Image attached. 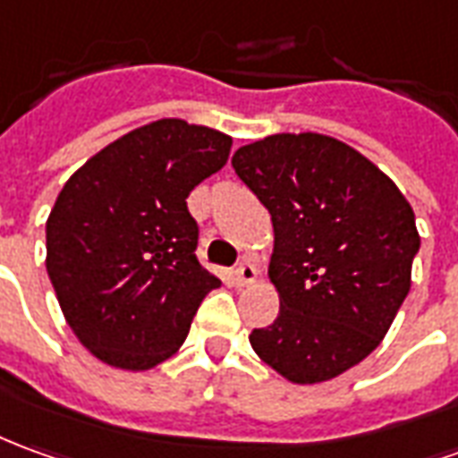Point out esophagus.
Returning <instances> with one entry per match:
<instances>
[{
  "label": "esophagus",
  "mask_w": 458,
  "mask_h": 458,
  "mask_svg": "<svg viewBox=\"0 0 458 458\" xmlns=\"http://www.w3.org/2000/svg\"><path fill=\"white\" fill-rule=\"evenodd\" d=\"M255 277H258V270H255V265L250 260H242L238 265V270H235V283L240 287H245V284L255 283Z\"/></svg>",
  "instance_id": "34e87169"
}]
</instances>
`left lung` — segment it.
<instances>
[{
  "mask_svg": "<svg viewBox=\"0 0 458 458\" xmlns=\"http://www.w3.org/2000/svg\"><path fill=\"white\" fill-rule=\"evenodd\" d=\"M233 168L275 233L280 312L252 329V350L293 385L340 377L379 347L411 287L414 210L369 158L322 133L265 136Z\"/></svg>",
  "mask_w": 458,
  "mask_h": 458,
  "instance_id": "1",
  "label": "left lung"
}]
</instances>
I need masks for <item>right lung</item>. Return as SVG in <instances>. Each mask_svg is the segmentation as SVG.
<instances>
[{
  "label": "right lung",
  "mask_w": 458,
  "mask_h": 458,
  "mask_svg": "<svg viewBox=\"0 0 458 458\" xmlns=\"http://www.w3.org/2000/svg\"><path fill=\"white\" fill-rule=\"evenodd\" d=\"M233 139L183 118L129 131L64 183L47 220V273L86 350L126 372L181 350L220 280L198 262L185 198L228 163Z\"/></svg>",
  "instance_id": "right-lung-1"
}]
</instances>
